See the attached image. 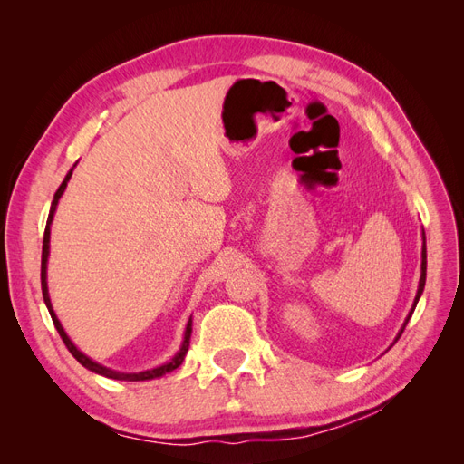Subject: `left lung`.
<instances>
[{"label": "left lung", "instance_id": "8db88e82", "mask_svg": "<svg viewBox=\"0 0 464 464\" xmlns=\"http://www.w3.org/2000/svg\"><path fill=\"white\" fill-rule=\"evenodd\" d=\"M424 240H426V237H424ZM424 285H426V244H424V247H422V276H420V285H418V294H416V300H414V307H416L420 296H422ZM414 307H412V312H414ZM412 312H411V315H412ZM411 315H409V317H411ZM406 323H409V319H406ZM402 331H404V329H402Z\"/></svg>", "mask_w": 464, "mask_h": 464}]
</instances>
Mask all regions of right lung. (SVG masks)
I'll return each instance as SVG.
<instances>
[{
    "label": "right lung",
    "instance_id": "obj_1",
    "mask_svg": "<svg viewBox=\"0 0 464 464\" xmlns=\"http://www.w3.org/2000/svg\"><path fill=\"white\" fill-rule=\"evenodd\" d=\"M72 172H73V170H69V174H67V176H65V179L62 181V186L58 188V191H55V195H53V201H52V207H50V215H48V222H46V230H44V244H42V266H40L42 296H44V302H46V307H48V312H50V315H52V321H53L55 329H58V333H60V336H62V341L65 343V346H67L69 353H72V354L75 356V360H77L79 363H82V366H85L87 370H91V372H94V373H98V375H104V377H110V379H120V382H145V379L160 377V375H164V373H168V372L176 370L178 366H181V362H184V356L188 354V348H189V336H191V319L188 321L186 336H184V344H181L179 353L172 358V362L164 363V366H160V368L147 370V372H139V373H120V372H114V370H110V368L101 366V363L92 362L91 358H87L85 354H82L81 350H77V346H75L72 341H69V336L65 334V331H63V327H62V323L58 321V317H55V314H53V310H52V304H50V296H48V283H46V263H48V254H50V224H52V218H53L55 205H58V201H60V198H62V193L65 191V186H67L69 178H72Z\"/></svg>",
    "mask_w": 464,
    "mask_h": 464
}]
</instances>
